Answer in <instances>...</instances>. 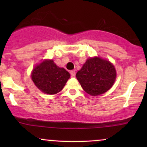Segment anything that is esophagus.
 <instances>
[{"instance_id":"obj_1","label":"esophagus","mask_w":147,"mask_h":147,"mask_svg":"<svg viewBox=\"0 0 147 147\" xmlns=\"http://www.w3.org/2000/svg\"><path fill=\"white\" fill-rule=\"evenodd\" d=\"M70 75H71L72 77H75L76 75L75 70H71V71H70Z\"/></svg>"}]
</instances>
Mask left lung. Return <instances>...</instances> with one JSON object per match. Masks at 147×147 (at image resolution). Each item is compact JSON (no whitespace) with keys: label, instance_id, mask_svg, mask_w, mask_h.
<instances>
[{"label":"left lung","instance_id":"obj_1","mask_svg":"<svg viewBox=\"0 0 147 147\" xmlns=\"http://www.w3.org/2000/svg\"><path fill=\"white\" fill-rule=\"evenodd\" d=\"M76 77L86 92L97 96L112 87L115 81L116 71L110 61L94 57L86 61Z\"/></svg>","mask_w":147,"mask_h":147}]
</instances>
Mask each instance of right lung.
Masks as SVG:
<instances>
[{"label":"right lung","instance_id":"right-lung-1","mask_svg":"<svg viewBox=\"0 0 147 147\" xmlns=\"http://www.w3.org/2000/svg\"><path fill=\"white\" fill-rule=\"evenodd\" d=\"M31 77L39 90L54 95L63 89L70 75L65 69L57 66L53 60H45L34 68Z\"/></svg>","mask_w":147,"mask_h":147}]
</instances>
